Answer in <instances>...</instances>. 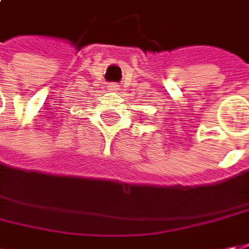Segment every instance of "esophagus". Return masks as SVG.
Wrapping results in <instances>:
<instances>
[{
	"label": "esophagus",
	"instance_id": "34e87169",
	"mask_svg": "<svg viewBox=\"0 0 249 249\" xmlns=\"http://www.w3.org/2000/svg\"><path fill=\"white\" fill-rule=\"evenodd\" d=\"M107 88H108V90H118V85L117 83H108L107 85Z\"/></svg>",
	"mask_w": 249,
	"mask_h": 249
}]
</instances>
